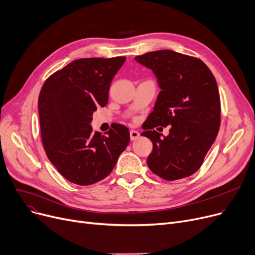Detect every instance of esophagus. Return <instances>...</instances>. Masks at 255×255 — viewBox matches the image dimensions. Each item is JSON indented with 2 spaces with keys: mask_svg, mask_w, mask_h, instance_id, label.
<instances>
[{
  "mask_svg": "<svg viewBox=\"0 0 255 255\" xmlns=\"http://www.w3.org/2000/svg\"><path fill=\"white\" fill-rule=\"evenodd\" d=\"M140 137V134L137 130H130L129 131V138L131 141H135Z\"/></svg>",
  "mask_w": 255,
  "mask_h": 255,
  "instance_id": "esophagus-1",
  "label": "esophagus"
}]
</instances>
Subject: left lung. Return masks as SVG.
Returning <instances> with one entry per match:
<instances>
[{"mask_svg":"<svg viewBox=\"0 0 255 255\" xmlns=\"http://www.w3.org/2000/svg\"><path fill=\"white\" fill-rule=\"evenodd\" d=\"M151 69L161 89L141 136L152 142L150 170L166 180L195 173L203 163L220 127V95L210 68L201 60L170 50L135 57ZM171 125L163 138L151 128Z\"/></svg>","mask_w":255,"mask_h":255,"instance_id":"8db88e82","label":"left lung"}]
</instances>
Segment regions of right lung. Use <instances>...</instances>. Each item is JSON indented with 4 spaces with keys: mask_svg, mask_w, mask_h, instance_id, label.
I'll return each mask as SVG.
<instances>
[{
    "mask_svg": "<svg viewBox=\"0 0 255 255\" xmlns=\"http://www.w3.org/2000/svg\"><path fill=\"white\" fill-rule=\"evenodd\" d=\"M126 57L83 58L48 78L38 111L48 160L70 183L88 186L111 173L129 142L127 127L115 124L107 136L92 131V115L109 100V89Z\"/></svg>",
    "mask_w": 255,
    "mask_h": 255,
    "instance_id": "add662e5",
    "label": "right lung"
}]
</instances>
